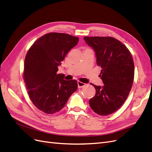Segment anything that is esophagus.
<instances>
[{
    "label": "esophagus",
    "mask_w": 152,
    "mask_h": 152,
    "mask_svg": "<svg viewBox=\"0 0 152 152\" xmlns=\"http://www.w3.org/2000/svg\"><path fill=\"white\" fill-rule=\"evenodd\" d=\"M77 84H78V87H79V88H82V87H83L84 86H86V84L83 83V82H82L80 81H78Z\"/></svg>",
    "instance_id": "34e87169"
}]
</instances>
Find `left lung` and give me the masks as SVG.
I'll return each instance as SVG.
<instances>
[{"label":"left lung","instance_id":"1","mask_svg":"<svg viewBox=\"0 0 152 152\" xmlns=\"http://www.w3.org/2000/svg\"><path fill=\"white\" fill-rule=\"evenodd\" d=\"M84 39L94 50L104 84L103 87L92 84L96 94L89 100L90 107L99 115H108L121 108L130 93L134 75L132 56L125 45L111 37Z\"/></svg>","mask_w":152,"mask_h":152}]
</instances>
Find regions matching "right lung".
<instances>
[{
  "instance_id": "add662e5",
  "label": "right lung",
  "mask_w": 152,
  "mask_h": 152,
  "mask_svg": "<svg viewBox=\"0 0 152 152\" xmlns=\"http://www.w3.org/2000/svg\"><path fill=\"white\" fill-rule=\"evenodd\" d=\"M66 34L50 32L40 37L27 52L23 79L31 102L40 111L54 114L64 107L77 89L76 80H64L58 66L79 42Z\"/></svg>"
}]
</instances>
